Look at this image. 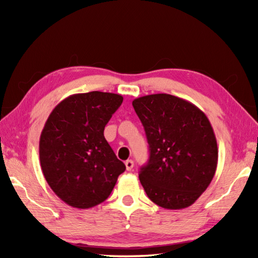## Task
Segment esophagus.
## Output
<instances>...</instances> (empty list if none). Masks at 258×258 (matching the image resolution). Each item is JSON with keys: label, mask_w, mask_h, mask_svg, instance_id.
I'll return each mask as SVG.
<instances>
[{"label": "esophagus", "mask_w": 258, "mask_h": 258, "mask_svg": "<svg viewBox=\"0 0 258 258\" xmlns=\"http://www.w3.org/2000/svg\"><path fill=\"white\" fill-rule=\"evenodd\" d=\"M125 166H126V169H127V171H132V168H133V166H134L133 160H131V159L126 160L125 161Z\"/></svg>", "instance_id": "34e87169"}]
</instances>
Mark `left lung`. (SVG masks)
I'll use <instances>...</instances> for the list:
<instances>
[{
	"instance_id": "left-lung-1",
	"label": "left lung",
	"mask_w": 258,
	"mask_h": 258,
	"mask_svg": "<svg viewBox=\"0 0 258 258\" xmlns=\"http://www.w3.org/2000/svg\"><path fill=\"white\" fill-rule=\"evenodd\" d=\"M132 104L149 143V160L139 174L147 196L165 209L191 206L217 167V142L207 116L166 93L145 95Z\"/></svg>"
}]
</instances>
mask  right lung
Returning <instances> with one entry per match:
<instances>
[{
    "instance_id": "right-lung-1",
    "label": "right lung",
    "mask_w": 258,
    "mask_h": 258,
    "mask_svg": "<svg viewBox=\"0 0 258 258\" xmlns=\"http://www.w3.org/2000/svg\"><path fill=\"white\" fill-rule=\"evenodd\" d=\"M123 102L120 94L69 95L45 121L40 138L43 175L54 194L75 208L104 202L126 167L104 139V126Z\"/></svg>"
}]
</instances>
